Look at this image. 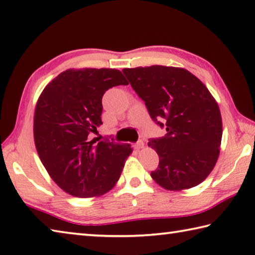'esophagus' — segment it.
<instances>
[{
  "instance_id": "esophagus-1",
  "label": "esophagus",
  "mask_w": 255,
  "mask_h": 255,
  "mask_svg": "<svg viewBox=\"0 0 255 255\" xmlns=\"http://www.w3.org/2000/svg\"><path fill=\"white\" fill-rule=\"evenodd\" d=\"M133 147H135V149L139 150V149H142V148L145 147V143H143V141H142V140H139L138 142H136L135 145H133Z\"/></svg>"
}]
</instances>
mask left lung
Segmentation results:
<instances>
[{
  "label": "left lung",
  "instance_id": "left-lung-1",
  "mask_svg": "<svg viewBox=\"0 0 255 255\" xmlns=\"http://www.w3.org/2000/svg\"><path fill=\"white\" fill-rule=\"evenodd\" d=\"M123 72L151 119L167 131L148 142L159 156L151 178L167 191L197 186L215 167L221 150L223 126L215 98L184 68L150 66Z\"/></svg>",
  "mask_w": 255,
  "mask_h": 255
}]
</instances>
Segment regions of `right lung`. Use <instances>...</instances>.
<instances>
[{"label": "right lung", "mask_w": 255, "mask_h": 255, "mask_svg": "<svg viewBox=\"0 0 255 255\" xmlns=\"http://www.w3.org/2000/svg\"><path fill=\"white\" fill-rule=\"evenodd\" d=\"M128 81L117 69H68L50 81L36 101L33 136L50 177L72 196L109 192L132 152L130 143L90 139L103 125L106 91Z\"/></svg>", "instance_id": "obj_1"}]
</instances>
